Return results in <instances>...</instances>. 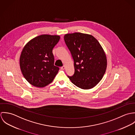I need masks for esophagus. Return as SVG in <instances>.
Returning <instances> with one entry per match:
<instances>
[{
    "instance_id": "esophagus-1",
    "label": "esophagus",
    "mask_w": 135,
    "mask_h": 135,
    "mask_svg": "<svg viewBox=\"0 0 135 135\" xmlns=\"http://www.w3.org/2000/svg\"><path fill=\"white\" fill-rule=\"evenodd\" d=\"M61 70H64V69H65V66H63L61 67Z\"/></svg>"
}]
</instances>
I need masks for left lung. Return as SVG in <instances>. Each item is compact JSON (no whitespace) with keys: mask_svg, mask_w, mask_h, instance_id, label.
Listing matches in <instances>:
<instances>
[{"mask_svg":"<svg viewBox=\"0 0 135 135\" xmlns=\"http://www.w3.org/2000/svg\"><path fill=\"white\" fill-rule=\"evenodd\" d=\"M64 38L73 59L75 69L74 75L68 77L81 89L94 88L102 79L107 66V57L102 46L89 34H66Z\"/></svg>","mask_w":135,"mask_h":135,"instance_id":"1","label":"left lung"}]
</instances>
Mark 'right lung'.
Instances as JSON below:
<instances>
[{
	"instance_id": "obj_1",
	"label": "right lung",
	"mask_w": 135,
	"mask_h": 135,
	"mask_svg": "<svg viewBox=\"0 0 135 135\" xmlns=\"http://www.w3.org/2000/svg\"><path fill=\"white\" fill-rule=\"evenodd\" d=\"M60 38L59 35H41L30 40L22 49L20 57L21 71L32 85L44 87L57 74L59 68L54 65L52 49Z\"/></svg>"
}]
</instances>
